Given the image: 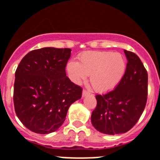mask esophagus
I'll use <instances>...</instances> for the list:
<instances>
[{"instance_id":"obj_1","label":"esophagus","mask_w":160,"mask_h":160,"mask_svg":"<svg viewBox=\"0 0 160 160\" xmlns=\"http://www.w3.org/2000/svg\"><path fill=\"white\" fill-rule=\"evenodd\" d=\"M91 94V93L89 92V91H86V90H83V92H82V95H83V97H85V96H88L89 95V94Z\"/></svg>"}]
</instances>
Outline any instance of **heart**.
<instances>
[{"instance_id": "obj_1", "label": "heart", "mask_w": 160, "mask_h": 160, "mask_svg": "<svg viewBox=\"0 0 160 160\" xmlns=\"http://www.w3.org/2000/svg\"><path fill=\"white\" fill-rule=\"evenodd\" d=\"M78 58L79 62L71 60L66 65L69 77L79 84L91 75V85L99 93L112 91L126 72V58L116 52H86L79 55Z\"/></svg>"}]
</instances>
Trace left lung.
I'll return each mask as SVG.
<instances>
[{"label":"left lung","instance_id":"obj_1","mask_svg":"<svg viewBox=\"0 0 160 160\" xmlns=\"http://www.w3.org/2000/svg\"><path fill=\"white\" fill-rule=\"evenodd\" d=\"M126 72L113 91L95 96L97 105L91 113V123L103 134L128 132L138 121L147 102L148 72L136 54L124 50Z\"/></svg>","mask_w":160,"mask_h":160}]
</instances>
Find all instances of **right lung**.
<instances>
[{
    "mask_svg": "<svg viewBox=\"0 0 160 160\" xmlns=\"http://www.w3.org/2000/svg\"><path fill=\"white\" fill-rule=\"evenodd\" d=\"M71 49L43 48L25 55L15 71L13 101L22 124L37 134L57 131L82 88L66 77Z\"/></svg>",
    "mask_w": 160,
    "mask_h": 160,
    "instance_id": "obj_1",
    "label": "right lung"
}]
</instances>
